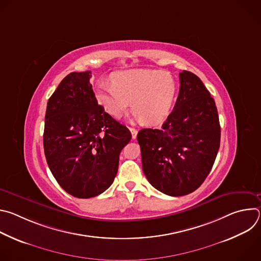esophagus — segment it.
Wrapping results in <instances>:
<instances>
[{
    "label": "esophagus",
    "mask_w": 261,
    "mask_h": 261,
    "mask_svg": "<svg viewBox=\"0 0 261 261\" xmlns=\"http://www.w3.org/2000/svg\"><path fill=\"white\" fill-rule=\"evenodd\" d=\"M129 130H130V132H131V134H132V138L133 139H135L136 138V136H137V130L135 129V128H129Z\"/></svg>",
    "instance_id": "obj_1"
}]
</instances>
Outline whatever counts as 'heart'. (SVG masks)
Returning a JSON list of instances; mask_svg holds the SVG:
<instances>
[{
  "label": "heart",
  "instance_id": "obj_1",
  "mask_svg": "<svg viewBox=\"0 0 261 261\" xmlns=\"http://www.w3.org/2000/svg\"><path fill=\"white\" fill-rule=\"evenodd\" d=\"M111 84H101L96 91L99 103L116 119L122 118L132 102L136 117L145 125L164 121L172 108L176 84L162 70L137 69L115 73Z\"/></svg>",
  "mask_w": 261,
  "mask_h": 261
}]
</instances>
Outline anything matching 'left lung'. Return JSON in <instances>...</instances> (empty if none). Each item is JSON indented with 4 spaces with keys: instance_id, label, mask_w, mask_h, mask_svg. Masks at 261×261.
Wrapping results in <instances>:
<instances>
[{
    "instance_id": "1",
    "label": "left lung",
    "mask_w": 261,
    "mask_h": 261,
    "mask_svg": "<svg viewBox=\"0 0 261 261\" xmlns=\"http://www.w3.org/2000/svg\"><path fill=\"white\" fill-rule=\"evenodd\" d=\"M179 93L161 129H141L137 140L143 172L169 196L192 193L208 175L220 146L214 99L194 73H179Z\"/></svg>"
}]
</instances>
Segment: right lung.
Masks as SVG:
<instances>
[{"instance_id":"add662e5","label":"right lung","mask_w":261,"mask_h":261,"mask_svg":"<svg viewBox=\"0 0 261 261\" xmlns=\"http://www.w3.org/2000/svg\"><path fill=\"white\" fill-rule=\"evenodd\" d=\"M91 71L72 72L47 102L43 134L48 167L61 187L77 198L95 197L114 182L129 129L98 104Z\"/></svg>"}]
</instances>
